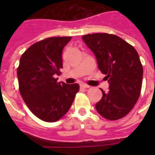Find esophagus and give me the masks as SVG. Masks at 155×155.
Here are the masks:
<instances>
[{"label": "esophagus", "mask_w": 155, "mask_h": 155, "mask_svg": "<svg viewBox=\"0 0 155 155\" xmlns=\"http://www.w3.org/2000/svg\"><path fill=\"white\" fill-rule=\"evenodd\" d=\"M81 88H82V89H87V88H90V85H88V84H81Z\"/></svg>", "instance_id": "obj_1"}]
</instances>
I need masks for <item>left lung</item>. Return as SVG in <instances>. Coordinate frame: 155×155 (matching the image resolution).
Wrapping results in <instances>:
<instances>
[{
    "label": "left lung",
    "mask_w": 155,
    "mask_h": 155,
    "mask_svg": "<svg viewBox=\"0 0 155 155\" xmlns=\"http://www.w3.org/2000/svg\"><path fill=\"white\" fill-rule=\"evenodd\" d=\"M93 51L98 67L110 84L108 92L95 104L101 116L110 120H120L130 112L140 97L143 66L134 48L119 36L94 33L82 36Z\"/></svg>",
    "instance_id": "left-lung-1"
}]
</instances>
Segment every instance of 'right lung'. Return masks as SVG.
Here are the masks:
<instances>
[{
	"label": "right lung",
	"mask_w": 155,
	"mask_h": 155,
	"mask_svg": "<svg viewBox=\"0 0 155 155\" xmlns=\"http://www.w3.org/2000/svg\"><path fill=\"white\" fill-rule=\"evenodd\" d=\"M71 37H51L36 42L26 50L17 69L19 90L22 99L35 116L54 122L70 110L78 84L57 82L61 73L62 51Z\"/></svg>",
	"instance_id": "right-lung-1"
}]
</instances>
